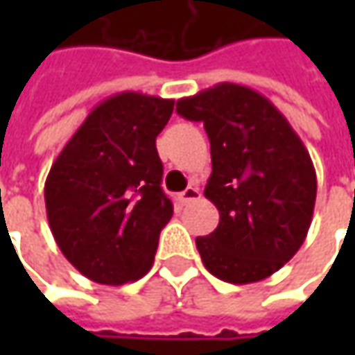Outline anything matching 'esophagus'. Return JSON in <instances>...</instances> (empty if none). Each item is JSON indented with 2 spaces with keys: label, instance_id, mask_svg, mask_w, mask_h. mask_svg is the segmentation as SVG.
<instances>
[{
  "label": "esophagus",
  "instance_id": "obj_1",
  "mask_svg": "<svg viewBox=\"0 0 355 355\" xmlns=\"http://www.w3.org/2000/svg\"><path fill=\"white\" fill-rule=\"evenodd\" d=\"M201 198V193H199L198 187H187V189H184L182 193H180V201L184 203V205H187V203H191V201H196V199Z\"/></svg>",
  "mask_w": 355,
  "mask_h": 355
}]
</instances>
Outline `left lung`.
<instances>
[{
    "label": "left lung",
    "mask_w": 355,
    "mask_h": 355,
    "mask_svg": "<svg viewBox=\"0 0 355 355\" xmlns=\"http://www.w3.org/2000/svg\"><path fill=\"white\" fill-rule=\"evenodd\" d=\"M180 116L203 122L213 171L205 198L219 225L196 245L213 277L249 284L302 247L316 201V171L302 140L261 92L219 83L180 98Z\"/></svg>",
    "instance_id": "8db88e82"
}]
</instances>
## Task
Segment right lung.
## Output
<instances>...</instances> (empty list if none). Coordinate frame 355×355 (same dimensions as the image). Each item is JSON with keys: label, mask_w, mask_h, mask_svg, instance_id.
Instances as JSON below:
<instances>
[{"label": "right lung", "mask_w": 355, "mask_h": 355, "mask_svg": "<svg viewBox=\"0 0 355 355\" xmlns=\"http://www.w3.org/2000/svg\"><path fill=\"white\" fill-rule=\"evenodd\" d=\"M173 101L118 92L90 110L45 182L51 233L67 261L101 284L142 279L173 215L156 138Z\"/></svg>", "instance_id": "right-lung-1"}]
</instances>
